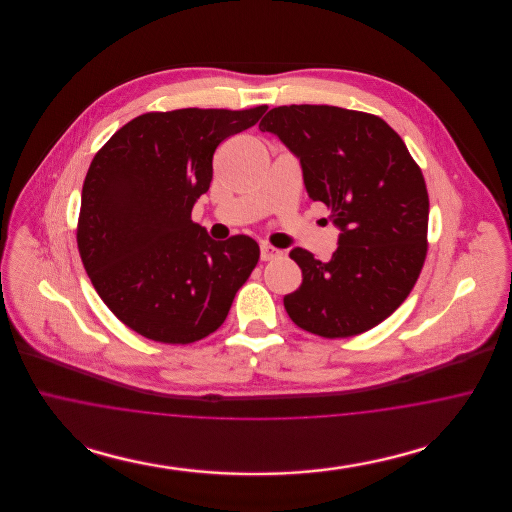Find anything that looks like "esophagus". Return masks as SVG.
Wrapping results in <instances>:
<instances>
[{
	"label": "esophagus",
	"instance_id": "34e87169",
	"mask_svg": "<svg viewBox=\"0 0 512 512\" xmlns=\"http://www.w3.org/2000/svg\"><path fill=\"white\" fill-rule=\"evenodd\" d=\"M280 255H282L280 249H276V247H272L270 244L261 245V261H270V259H276Z\"/></svg>",
	"mask_w": 512,
	"mask_h": 512
}]
</instances>
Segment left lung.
<instances>
[{
  "label": "left lung",
  "instance_id": "obj_1",
  "mask_svg": "<svg viewBox=\"0 0 512 512\" xmlns=\"http://www.w3.org/2000/svg\"><path fill=\"white\" fill-rule=\"evenodd\" d=\"M299 157L309 197L341 228L328 263L290 253L303 282L284 297L293 322L322 338L378 326L407 299L428 253V190L388 122L334 105H280L259 122Z\"/></svg>",
  "mask_w": 512,
  "mask_h": 512
}]
</instances>
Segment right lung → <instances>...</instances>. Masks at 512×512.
Here are the masks:
<instances>
[{
  "mask_svg": "<svg viewBox=\"0 0 512 512\" xmlns=\"http://www.w3.org/2000/svg\"><path fill=\"white\" fill-rule=\"evenodd\" d=\"M265 111H149L126 122L92 159L78 253L103 303L147 340L207 338L257 267L253 238L211 240L192 220V207L213 180L215 149Z\"/></svg>",
  "mask_w": 512,
  "mask_h": 512,
  "instance_id": "add662e5",
  "label": "right lung"
}]
</instances>
